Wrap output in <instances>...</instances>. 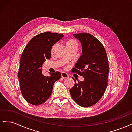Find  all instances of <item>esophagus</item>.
<instances>
[{
    "mask_svg": "<svg viewBox=\"0 0 132 132\" xmlns=\"http://www.w3.org/2000/svg\"><path fill=\"white\" fill-rule=\"evenodd\" d=\"M61 77L63 79H66V78H69V75L67 73L65 72H62L61 73Z\"/></svg>",
    "mask_w": 132,
    "mask_h": 132,
    "instance_id": "esophagus-1",
    "label": "esophagus"
}]
</instances>
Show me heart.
Masks as SVG:
<instances>
[{
	"mask_svg": "<svg viewBox=\"0 0 132 132\" xmlns=\"http://www.w3.org/2000/svg\"><path fill=\"white\" fill-rule=\"evenodd\" d=\"M74 41V42H75V41Z\"/></svg>",
	"mask_w": 132,
	"mask_h": 132,
	"instance_id": "heart-1",
	"label": "heart"
}]
</instances>
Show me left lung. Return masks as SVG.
Listing matches in <instances>:
<instances>
[{
  "label": "left lung",
  "instance_id": "obj_1",
  "mask_svg": "<svg viewBox=\"0 0 132 132\" xmlns=\"http://www.w3.org/2000/svg\"><path fill=\"white\" fill-rule=\"evenodd\" d=\"M73 36L81 44L82 55L72 71L82 76L84 80L77 82L74 79L75 84L70 93L79 105L90 107L101 99L107 86L109 72L107 55L104 46L93 35L80 33Z\"/></svg>",
  "mask_w": 132,
  "mask_h": 132
}]
</instances>
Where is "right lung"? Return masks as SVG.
<instances>
[{
	"instance_id": "add662e5",
	"label": "right lung",
	"mask_w": 132,
	"mask_h": 132,
	"mask_svg": "<svg viewBox=\"0 0 132 132\" xmlns=\"http://www.w3.org/2000/svg\"><path fill=\"white\" fill-rule=\"evenodd\" d=\"M64 36L63 34L46 32L35 36L27 43L20 58L18 78L20 90L25 100L39 105L50 97L54 83L61 77L59 71L50 77L42 74V64L51 57V49Z\"/></svg>"
}]
</instances>
